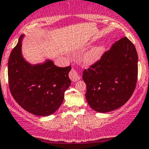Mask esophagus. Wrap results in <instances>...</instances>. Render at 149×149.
<instances>
[{"instance_id":"esophagus-1","label":"esophagus","mask_w":149,"mask_h":149,"mask_svg":"<svg viewBox=\"0 0 149 149\" xmlns=\"http://www.w3.org/2000/svg\"><path fill=\"white\" fill-rule=\"evenodd\" d=\"M69 78L71 79L72 82H76L80 79L79 72H77V69H72V70L69 72Z\"/></svg>"}]
</instances>
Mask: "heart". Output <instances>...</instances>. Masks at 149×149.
Instances as JSON below:
<instances>
[{
    "label": "heart",
    "mask_w": 149,
    "mask_h": 149,
    "mask_svg": "<svg viewBox=\"0 0 149 149\" xmlns=\"http://www.w3.org/2000/svg\"><path fill=\"white\" fill-rule=\"evenodd\" d=\"M106 46L104 45H100L92 47L85 53L83 58V63L86 66H91L98 63L106 52Z\"/></svg>",
    "instance_id": "b5f03b06"
}]
</instances>
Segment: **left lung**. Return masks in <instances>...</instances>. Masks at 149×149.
<instances>
[{"mask_svg":"<svg viewBox=\"0 0 149 149\" xmlns=\"http://www.w3.org/2000/svg\"><path fill=\"white\" fill-rule=\"evenodd\" d=\"M137 61L135 47L124 37L113 44L98 63L83 71L86 99L93 110L108 113L130 100L137 83Z\"/></svg>","mask_w":149,"mask_h":149,"instance_id":"obj_1","label":"left lung"}]
</instances>
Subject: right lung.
<instances>
[{"label":"right lung","mask_w":149,"mask_h":149,"mask_svg":"<svg viewBox=\"0 0 149 149\" xmlns=\"http://www.w3.org/2000/svg\"><path fill=\"white\" fill-rule=\"evenodd\" d=\"M21 35L8 62L10 91L15 101L26 111L39 116L52 114L61 105L64 92L71 84V66L58 67L53 61L31 64L22 54Z\"/></svg>","instance_id":"add662e5"}]
</instances>
